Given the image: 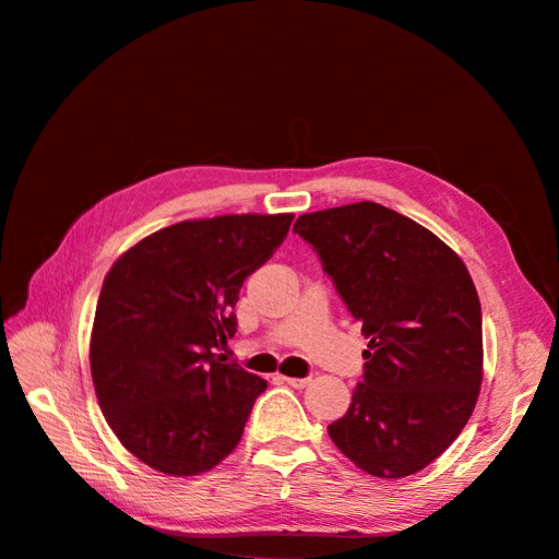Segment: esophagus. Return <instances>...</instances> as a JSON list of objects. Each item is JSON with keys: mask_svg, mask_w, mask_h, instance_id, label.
<instances>
[{"mask_svg": "<svg viewBox=\"0 0 559 559\" xmlns=\"http://www.w3.org/2000/svg\"><path fill=\"white\" fill-rule=\"evenodd\" d=\"M283 380H285V383H287L289 388L304 390V388H308V385H310V380H312V378H289V376H283Z\"/></svg>", "mask_w": 559, "mask_h": 559, "instance_id": "34e87169", "label": "esophagus"}]
</instances>
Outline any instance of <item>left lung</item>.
<instances>
[{
  "instance_id": "obj_1",
  "label": "left lung",
  "mask_w": 559,
  "mask_h": 559,
  "mask_svg": "<svg viewBox=\"0 0 559 559\" xmlns=\"http://www.w3.org/2000/svg\"><path fill=\"white\" fill-rule=\"evenodd\" d=\"M295 233L319 253L369 337L365 376L333 444L376 478L442 455L483 383V317L462 258L435 233L373 201L306 213Z\"/></svg>"
}]
</instances>
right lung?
<instances>
[{
  "label": "right lung",
  "mask_w": 559,
  "mask_h": 559,
  "mask_svg": "<svg viewBox=\"0 0 559 559\" xmlns=\"http://www.w3.org/2000/svg\"><path fill=\"white\" fill-rule=\"evenodd\" d=\"M292 213L222 215L160 228L115 260L91 335L102 413L122 447L165 476L211 472L240 444L267 380L222 362L249 274Z\"/></svg>",
  "instance_id": "obj_1"
}]
</instances>
